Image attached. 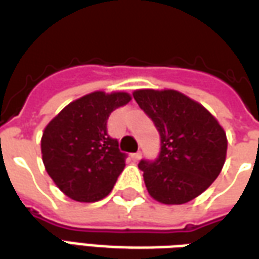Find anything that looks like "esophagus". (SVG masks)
<instances>
[{"label":"esophagus","instance_id":"esophagus-1","mask_svg":"<svg viewBox=\"0 0 259 259\" xmlns=\"http://www.w3.org/2000/svg\"><path fill=\"white\" fill-rule=\"evenodd\" d=\"M131 157H133L134 162H138L139 159H141V152H137V153H133V155H131Z\"/></svg>","mask_w":259,"mask_h":259}]
</instances>
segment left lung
Here are the masks:
<instances>
[{"label":"left lung","mask_w":259,"mask_h":259,"mask_svg":"<svg viewBox=\"0 0 259 259\" xmlns=\"http://www.w3.org/2000/svg\"><path fill=\"white\" fill-rule=\"evenodd\" d=\"M133 96L160 134L157 159L138 164L146 190L166 205L190 202L222 171L227 152L225 130L202 104L173 89H139Z\"/></svg>","instance_id":"8db88e82"}]
</instances>
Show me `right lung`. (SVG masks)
<instances>
[{
  "mask_svg": "<svg viewBox=\"0 0 259 259\" xmlns=\"http://www.w3.org/2000/svg\"><path fill=\"white\" fill-rule=\"evenodd\" d=\"M130 100L125 92H93L71 102L47 124L41 157L49 176L67 197L96 202L113 190L126 155L107 134V120Z\"/></svg>",
  "mask_w": 259,
  "mask_h": 259,
  "instance_id": "1",
  "label": "right lung"
}]
</instances>
